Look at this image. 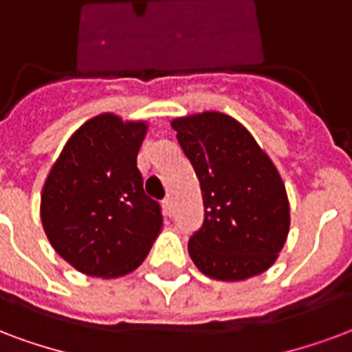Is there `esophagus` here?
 <instances>
[{"label": "esophagus", "instance_id": "esophagus-1", "mask_svg": "<svg viewBox=\"0 0 352 352\" xmlns=\"http://www.w3.org/2000/svg\"><path fill=\"white\" fill-rule=\"evenodd\" d=\"M162 210H164V214H166V216H171V212H173V205H171V199H164Z\"/></svg>", "mask_w": 352, "mask_h": 352}]
</instances>
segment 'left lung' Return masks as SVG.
<instances>
[{"instance_id": "1", "label": "left lung", "mask_w": 352, "mask_h": 352, "mask_svg": "<svg viewBox=\"0 0 352 352\" xmlns=\"http://www.w3.org/2000/svg\"><path fill=\"white\" fill-rule=\"evenodd\" d=\"M201 186L205 220L188 254L203 274L241 282L269 270L289 233V199L278 169L233 117L203 111L171 121Z\"/></svg>"}]
</instances>
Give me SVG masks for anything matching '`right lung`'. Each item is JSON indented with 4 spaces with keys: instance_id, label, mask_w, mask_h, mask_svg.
Returning a JSON list of instances; mask_svg holds the SVG:
<instances>
[{
    "instance_id": "obj_1",
    "label": "right lung",
    "mask_w": 352,
    "mask_h": 352,
    "mask_svg": "<svg viewBox=\"0 0 352 352\" xmlns=\"http://www.w3.org/2000/svg\"><path fill=\"white\" fill-rule=\"evenodd\" d=\"M145 134V121L100 113L69 138L46 177L41 194L44 233L83 274H129L162 229L160 205L145 196L136 164Z\"/></svg>"
}]
</instances>
